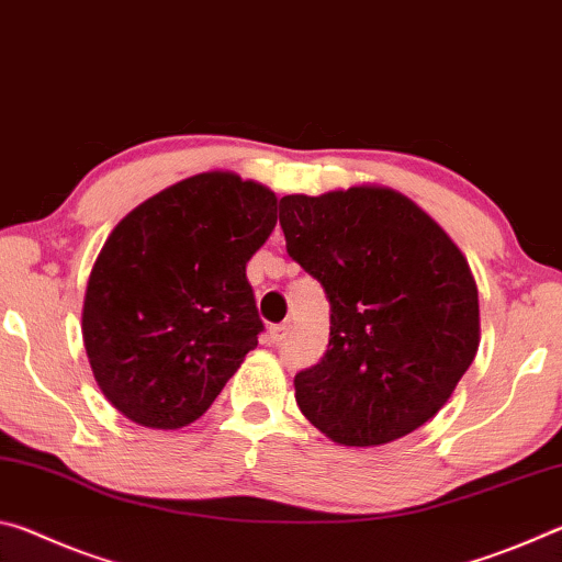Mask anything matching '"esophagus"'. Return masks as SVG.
I'll return each mask as SVG.
<instances>
[{
	"mask_svg": "<svg viewBox=\"0 0 562 562\" xmlns=\"http://www.w3.org/2000/svg\"><path fill=\"white\" fill-rule=\"evenodd\" d=\"M288 331H290L288 322H282V325H272L270 327V339L274 341V345H280V341L288 339Z\"/></svg>",
	"mask_w": 562,
	"mask_h": 562,
	"instance_id": "1",
	"label": "esophagus"
}]
</instances>
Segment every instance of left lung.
<instances>
[{
    "instance_id": "1",
    "label": "left lung",
    "mask_w": 562,
    "mask_h": 562,
    "mask_svg": "<svg viewBox=\"0 0 562 562\" xmlns=\"http://www.w3.org/2000/svg\"><path fill=\"white\" fill-rule=\"evenodd\" d=\"M288 252L329 300V347L294 376L331 441L382 446L449 402L479 351V290L459 247L392 188L284 195Z\"/></svg>"
}]
</instances>
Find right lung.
<instances>
[{"label":"right lung","instance_id":"1","mask_svg":"<svg viewBox=\"0 0 562 562\" xmlns=\"http://www.w3.org/2000/svg\"><path fill=\"white\" fill-rule=\"evenodd\" d=\"M278 198L211 170L160 190L113 227L93 262L81 331L103 396L148 429L201 418L265 329L245 265Z\"/></svg>","mask_w":562,"mask_h":562}]
</instances>
